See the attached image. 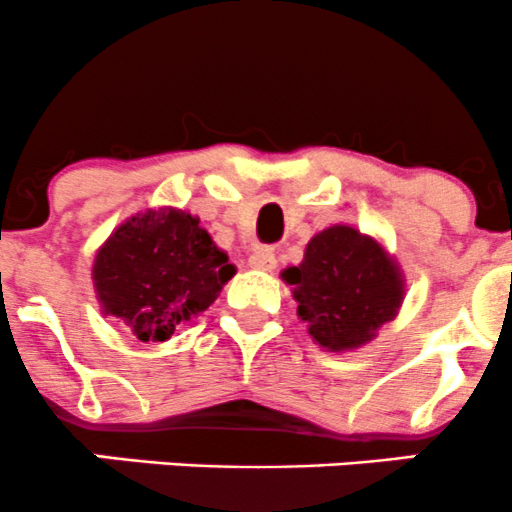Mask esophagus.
<instances>
[{"label":"esophagus","instance_id":"34e87169","mask_svg":"<svg viewBox=\"0 0 512 512\" xmlns=\"http://www.w3.org/2000/svg\"><path fill=\"white\" fill-rule=\"evenodd\" d=\"M250 267L260 272H272L277 267V257H274L272 247H257L250 255Z\"/></svg>","mask_w":512,"mask_h":512}]
</instances>
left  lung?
<instances>
[{"label": "left lung", "mask_w": 512, "mask_h": 512, "mask_svg": "<svg viewBox=\"0 0 512 512\" xmlns=\"http://www.w3.org/2000/svg\"><path fill=\"white\" fill-rule=\"evenodd\" d=\"M311 338L333 353L353 351L397 316L405 277L378 240L331 225L309 240L299 267L282 272Z\"/></svg>", "instance_id": "left-lung-1"}]
</instances>
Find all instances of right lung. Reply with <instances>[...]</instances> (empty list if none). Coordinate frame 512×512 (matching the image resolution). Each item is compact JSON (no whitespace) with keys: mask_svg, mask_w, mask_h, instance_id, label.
<instances>
[{"mask_svg":"<svg viewBox=\"0 0 512 512\" xmlns=\"http://www.w3.org/2000/svg\"><path fill=\"white\" fill-rule=\"evenodd\" d=\"M233 274L198 218L159 208L132 215L102 242L93 284L102 314L122 319L139 341H166L206 311Z\"/></svg>","mask_w":512,"mask_h":512,"instance_id":"1","label":"right lung"}]
</instances>
